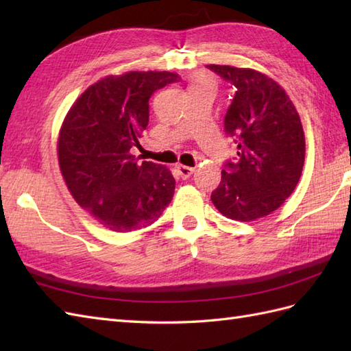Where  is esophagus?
I'll return each instance as SVG.
<instances>
[{
	"instance_id": "obj_1",
	"label": "esophagus",
	"mask_w": 351,
	"mask_h": 351,
	"mask_svg": "<svg viewBox=\"0 0 351 351\" xmlns=\"http://www.w3.org/2000/svg\"><path fill=\"white\" fill-rule=\"evenodd\" d=\"M176 170H178V173H180L182 180H187V178H190L193 175V171H195V169H193V167L182 166V164H178Z\"/></svg>"
}]
</instances>
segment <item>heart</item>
Returning <instances> with one entry per match:
<instances>
[{"instance_id": "heart-1", "label": "heart", "mask_w": 351, "mask_h": 351, "mask_svg": "<svg viewBox=\"0 0 351 351\" xmlns=\"http://www.w3.org/2000/svg\"><path fill=\"white\" fill-rule=\"evenodd\" d=\"M197 86H213V83L208 78H197L195 83L191 84V87H197ZM190 87V88H191Z\"/></svg>"}]
</instances>
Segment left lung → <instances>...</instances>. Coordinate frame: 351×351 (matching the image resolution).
<instances>
[{
	"mask_svg": "<svg viewBox=\"0 0 351 351\" xmlns=\"http://www.w3.org/2000/svg\"><path fill=\"white\" fill-rule=\"evenodd\" d=\"M206 68L235 88L225 132L234 137L237 156L225 162L211 200L228 219L256 220L278 210L300 180V117L285 90L264 73L220 64Z\"/></svg>",
	"mask_w": 351,
	"mask_h": 351,
	"instance_id": "8db88e82",
	"label": "left lung"
}]
</instances>
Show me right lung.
<instances>
[{
    "mask_svg": "<svg viewBox=\"0 0 351 351\" xmlns=\"http://www.w3.org/2000/svg\"><path fill=\"white\" fill-rule=\"evenodd\" d=\"M181 77L173 72H128L92 84L66 116L58 162L71 195L101 225L116 230L151 226L175 193L170 170L138 161L131 147L149 123V99Z\"/></svg>",
    "mask_w": 351,
    "mask_h": 351,
    "instance_id": "1",
    "label": "right lung"
}]
</instances>
